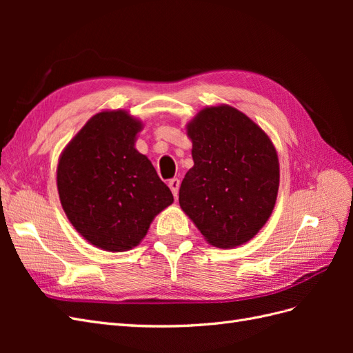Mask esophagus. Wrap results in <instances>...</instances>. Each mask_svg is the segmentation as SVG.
<instances>
[{
	"mask_svg": "<svg viewBox=\"0 0 353 353\" xmlns=\"http://www.w3.org/2000/svg\"><path fill=\"white\" fill-rule=\"evenodd\" d=\"M179 179L178 178H172V179H169V183H168V185H169V188H170V191H172V194L175 196V197H178V191H179Z\"/></svg>",
	"mask_w": 353,
	"mask_h": 353,
	"instance_id": "34e87169",
	"label": "esophagus"
}]
</instances>
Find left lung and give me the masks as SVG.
Returning a JSON list of instances; mask_svg holds the SVG:
<instances>
[{
	"instance_id": "8db88e82",
	"label": "left lung",
	"mask_w": 353,
	"mask_h": 353,
	"mask_svg": "<svg viewBox=\"0 0 353 353\" xmlns=\"http://www.w3.org/2000/svg\"><path fill=\"white\" fill-rule=\"evenodd\" d=\"M194 166L179 205L216 248L249 241L271 216L280 184L276 152L261 128L230 105L203 109L188 123Z\"/></svg>"
}]
</instances>
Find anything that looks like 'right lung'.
Masks as SVG:
<instances>
[{
	"mask_svg": "<svg viewBox=\"0 0 353 353\" xmlns=\"http://www.w3.org/2000/svg\"><path fill=\"white\" fill-rule=\"evenodd\" d=\"M141 123L123 110L85 123L57 168L61 206L91 244L109 252L140 243L160 210L174 201L152 162L134 148Z\"/></svg>",
	"mask_w": 353,
	"mask_h": 353,
	"instance_id": "add662e5",
	"label": "right lung"
}]
</instances>
